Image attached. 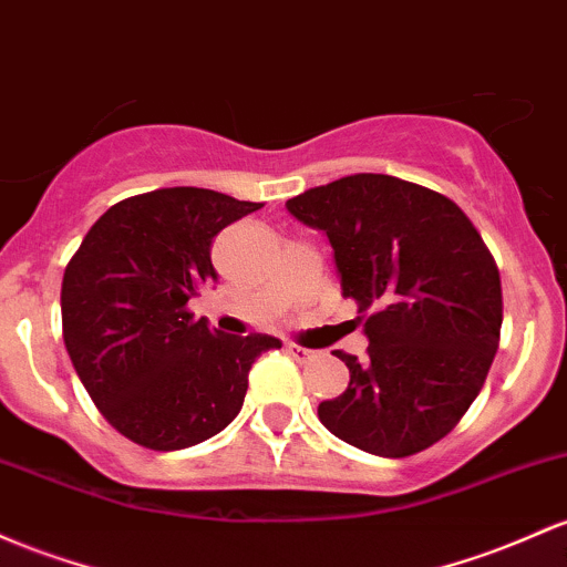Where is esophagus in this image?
Instances as JSON below:
<instances>
[{"mask_svg": "<svg viewBox=\"0 0 567 567\" xmlns=\"http://www.w3.org/2000/svg\"><path fill=\"white\" fill-rule=\"evenodd\" d=\"M288 352L293 354V360H298V363H309V360L317 358L315 350H309V347H298V344H288Z\"/></svg>", "mask_w": 567, "mask_h": 567, "instance_id": "obj_1", "label": "esophagus"}]
</instances>
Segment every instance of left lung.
<instances>
[{"label":"left lung","mask_w":567,"mask_h":567,"mask_svg":"<svg viewBox=\"0 0 567 567\" xmlns=\"http://www.w3.org/2000/svg\"><path fill=\"white\" fill-rule=\"evenodd\" d=\"M288 213L328 236L369 336L363 358L336 352L350 384L317 406L320 422L379 457L433 446L468 412L501 341V274L482 234L444 193L390 174L303 190Z\"/></svg>","instance_id":"obj_1"}]
</instances>
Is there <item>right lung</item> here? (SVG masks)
Segmentation results:
<instances>
[{
    "mask_svg": "<svg viewBox=\"0 0 567 567\" xmlns=\"http://www.w3.org/2000/svg\"><path fill=\"white\" fill-rule=\"evenodd\" d=\"M264 204L207 188L123 198L66 264L61 326L80 382L104 420L155 452L202 444L239 414L266 333L226 336L188 309L217 282L213 239Z\"/></svg>",
    "mask_w": 567,
    "mask_h": 567,
    "instance_id": "right-lung-1",
    "label": "right lung"
}]
</instances>
